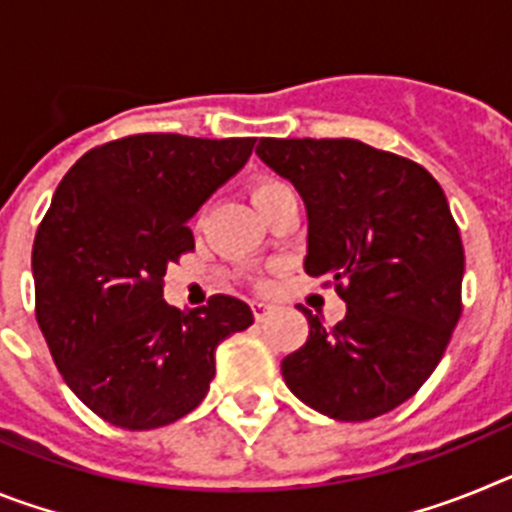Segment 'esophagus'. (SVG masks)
Listing matches in <instances>:
<instances>
[{"label": "esophagus", "instance_id": "34e87169", "mask_svg": "<svg viewBox=\"0 0 512 512\" xmlns=\"http://www.w3.org/2000/svg\"><path fill=\"white\" fill-rule=\"evenodd\" d=\"M269 312H271V305L266 300H256L253 302V315H256V320H266L269 318Z\"/></svg>", "mask_w": 512, "mask_h": 512}]
</instances>
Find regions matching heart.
<instances>
[{
	"instance_id": "b5f03b06",
	"label": "heart",
	"mask_w": 512,
	"mask_h": 512,
	"mask_svg": "<svg viewBox=\"0 0 512 512\" xmlns=\"http://www.w3.org/2000/svg\"><path fill=\"white\" fill-rule=\"evenodd\" d=\"M287 184H282L279 179H271V176H264V179H259V182L253 184L251 194H253V202H256V207L266 205L269 200H274L277 194L287 192Z\"/></svg>"
}]
</instances>
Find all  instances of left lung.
I'll list each match as a JSON object with an SVG mask.
<instances>
[{"mask_svg":"<svg viewBox=\"0 0 512 512\" xmlns=\"http://www.w3.org/2000/svg\"><path fill=\"white\" fill-rule=\"evenodd\" d=\"M256 156L305 202V271L346 302L333 328L300 307L310 336L282 361L284 382L333 420L390 413L431 377L461 315L464 246L441 184L351 138H261Z\"/></svg>","mask_w":512,"mask_h":512,"instance_id":"8db88e82","label":"left lung"}]
</instances>
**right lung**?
Here are the masks:
<instances>
[{
  "mask_svg": "<svg viewBox=\"0 0 512 512\" xmlns=\"http://www.w3.org/2000/svg\"><path fill=\"white\" fill-rule=\"evenodd\" d=\"M256 138L143 133L92 148L58 184L33 243L35 318L63 382L117 428L151 431L192 413L215 348L253 312L215 295L164 302L169 264L194 248L187 223L243 169Z\"/></svg>",
  "mask_w": 512,
  "mask_h": 512,
  "instance_id": "add662e5",
  "label": "right lung"
}]
</instances>
